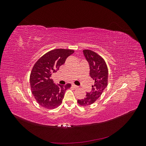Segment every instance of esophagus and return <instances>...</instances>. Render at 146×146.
<instances>
[{"label": "esophagus", "mask_w": 146, "mask_h": 146, "mask_svg": "<svg viewBox=\"0 0 146 146\" xmlns=\"http://www.w3.org/2000/svg\"><path fill=\"white\" fill-rule=\"evenodd\" d=\"M72 86L74 88H75V89H77V88H78V86H77V85H74V84H72Z\"/></svg>", "instance_id": "obj_1"}]
</instances>
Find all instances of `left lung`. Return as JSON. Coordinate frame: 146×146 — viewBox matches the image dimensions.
Returning <instances> with one entry per match:
<instances>
[{
    "mask_svg": "<svg viewBox=\"0 0 146 146\" xmlns=\"http://www.w3.org/2000/svg\"><path fill=\"white\" fill-rule=\"evenodd\" d=\"M83 54L90 66V74L94 81L90 92H86L85 98L78 99L77 102L81 106L93 104L102 94L108 85V70L103 58L90 50H83Z\"/></svg>",
    "mask_w": 146,
    "mask_h": 146,
    "instance_id": "left-lung-1",
    "label": "left lung"
}]
</instances>
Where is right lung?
I'll list each match as a JSON object with an SVG mask.
<instances>
[{
	"label": "right lung",
	"instance_id": "add662e5",
	"mask_svg": "<svg viewBox=\"0 0 146 146\" xmlns=\"http://www.w3.org/2000/svg\"><path fill=\"white\" fill-rule=\"evenodd\" d=\"M74 52L70 49L56 48L46 53L34 64L30 76V87L35 99L41 107L54 109L62 102L66 91L71 85H56L50 77Z\"/></svg>",
	"mask_w": 146,
	"mask_h": 146
}]
</instances>
